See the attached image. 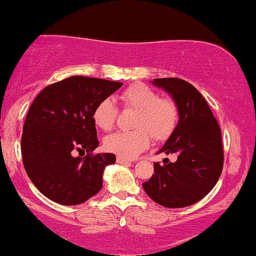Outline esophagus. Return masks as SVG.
<instances>
[{
    "mask_svg": "<svg viewBox=\"0 0 256 256\" xmlns=\"http://www.w3.org/2000/svg\"><path fill=\"white\" fill-rule=\"evenodd\" d=\"M116 162H117V163H118V164H127V163H129V162H130V160H129V159H127V158L120 157V156H118V157L116 158Z\"/></svg>",
    "mask_w": 256,
    "mask_h": 256,
    "instance_id": "obj_1",
    "label": "esophagus"
}]
</instances>
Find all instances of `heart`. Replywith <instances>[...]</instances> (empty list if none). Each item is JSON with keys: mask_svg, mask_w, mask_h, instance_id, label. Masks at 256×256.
<instances>
[{"mask_svg": "<svg viewBox=\"0 0 256 256\" xmlns=\"http://www.w3.org/2000/svg\"><path fill=\"white\" fill-rule=\"evenodd\" d=\"M124 108L136 110L133 130L116 132L104 139V148L120 157L133 159L148 148L152 139L163 142L174 134L180 121V108L175 99L160 97L144 84L129 86L120 96ZM94 124L102 130H111L117 118V108L110 98L102 99L92 112Z\"/></svg>", "mask_w": 256, "mask_h": 256, "instance_id": "b5f03b06", "label": "heart"}]
</instances>
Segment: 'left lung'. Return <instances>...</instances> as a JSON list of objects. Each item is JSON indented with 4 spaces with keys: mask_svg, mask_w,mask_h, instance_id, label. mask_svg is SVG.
<instances>
[{
    "mask_svg": "<svg viewBox=\"0 0 256 256\" xmlns=\"http://www.w3.org/2000/svg\"><path fill=\"white\" fill-rule=\"evenodd\" d=\"M180 108V121L159 153H174L175 163L164 159L153 164L154 172L142 183L153 201L169 208L190 206L206 196L220 177L224 164L222 132L205 98L188 81L154 79Z\"/></svg>",
    "mask_w": 256,
    "mask_h": 256,
    "instance_id": "left-lung-1",
    "label": "left lung"
}]
</instances>
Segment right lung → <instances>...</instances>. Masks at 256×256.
<instances>
[{
  "mask_svg": "<svg viewBox=\"0 0 256 256\" xmlns=\"http://www.w3.org/2000/svg\"><path fill=\"white\" fill-rule=\"evenodd\" d=\"M123 85L97 78L70 76L46 86L27 112L21 136L22 163L30 180L48 199L79 205L103 186L112 153H92L99 141L92 112ZM75 152H86L75 158Z\"/></svg>",
  "mask_w": 256,
  "mask_h": 256,
  "instance_id": "1",
  "label": "right lung"
}]
</instances>
